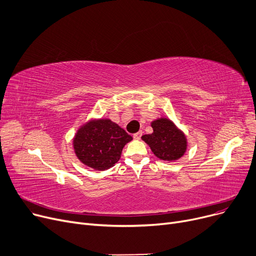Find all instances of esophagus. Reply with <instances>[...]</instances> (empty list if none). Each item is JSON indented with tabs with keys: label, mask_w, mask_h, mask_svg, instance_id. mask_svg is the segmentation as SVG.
Here are the masks:
<instances>
[{
	"label": "esophagus",
	"mask_w": 256,
	"mask_h": 256,
	"mask_svg": "<svg viewBox=\"0 0 256 256\" xmlns=\"http://www.w3.org/2000/svg\"><path fill=\"white\" fill-rule=\"evenodd\" d=\"M141 136H142V130H140V132H136L135 135H134V139H136V140H140V139H141Z\"/></svg>",
	"instance_id": "esophagus-1"
}]
</instances>
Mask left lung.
I'll return each mask as SVG.
<instances>
[{
    "instance_id": "left-lung-1",
    "label": "left lung",
    "mask_w": 256,
    "mask_h": 256,
    "mask_svg": "<svg viewBox=\"0 0 256 256\" xmlns=\"http://www.w3.org/2000/svg\"><path fill=\"white\" fill-rule=\"evenodd\" d=\"M152 134L141 139L150 147L154 154L166 162H176L186 152L188 139L184 132L167 117H160L152 121Z\"/></svg>"
}]
</instances>
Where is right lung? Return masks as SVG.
I'll return each instance as SVG.
<instances>
[{
    "label": "right lung",
    "mask_w": 256,
    "mask_h": 256,
    "mask_svg": "<svg viewBox=\"0 0 256 256\" xmlns=\"http://www.w3.org/2000/svg\"><path fill=\"white\" fill-rule=\"evenodd\" d=\"M132 136L108 118H92L80 126L72 139L76 158L84 165L98 171L113 167Z\"/></svg>",
    "instance_id": "right-lung-1"
}]
</instances>
